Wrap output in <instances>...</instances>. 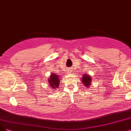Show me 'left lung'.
<instances>
[{
    "label": "left lung",
    "instance_id": "8db88e82",
    "mask_svg": "<svg viewBox=\"0 0 131 131\" xmlns=\"http://www.w3.org/2000/svg\"><path fill=\"white\" fill-rule=\"evenodd\" d=\"M82 82L83 83L84 85H85L87 88L89 87V86L91 85V76L87 74H84L82 77Z\"/></svg>",
    "mask_w": 131,
    "mask_h": 131
}]
</instances>
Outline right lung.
Masks as SVG:
<instances>
[{
	"label": "right lung",
	"mask_w": 131,
	"mask_h": 131,
	"mask_svg": "<svg viewBox=\"0 0 131 131\" xmlns=\"http://www.w3.org/2000/svg\"><path fill=\"white\" fill-rule=\"evenodd\" d=\"M60 77L58 75L55 74L54 73L52 74L50 76V78H48V83L49 86L52 88V89H56L59 87L60 84Z\"/></svg>",
	"instance_id": "add662e5"
}]
</instances>
